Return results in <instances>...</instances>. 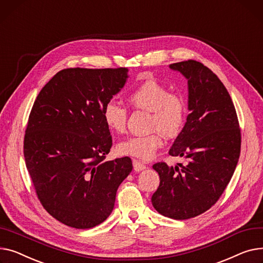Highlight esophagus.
Instances as JSON below:
<instances>
[{
	"label": "esophagus",
	"mask_w": 263,
	"mask_h": 263,
	"mask_svg": "<svg viewBox=\"0 0 263 263\" xmlns=\"http://www.w3.org/2000/svg\"><path fill=\"white\" fill-rule=\"evenodd\" d=\"M133 164H134V170L136 172H141L146 167L145 164H143L142 162H140L139 160H133Z\"/></svg>",
	"instance_id": "34e87169"
}]
</instances>
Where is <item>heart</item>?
<instances>
[{
  "instance_id": "b5f03b06",
  "label": "heart",
  "mask_w": 263,
  "mask_h": 263,
  "mask_svg": "<svg viewBox=\"0 0 263 263\" xmlns=\"http://www.w3.org/2000/svg\"><path fill=\"white\" fill-rule=\"evenodd\" d=\"M128 101L139 109L151 112L149 128L157 129L148 135L134 136L118 144L121 155L142 160L151 159L162 145L160 133L174 138L181 132L186 121L187 107L183 99L155 80H148L134 89ZM103 120L106 126L116 134L126 129L127 109L116 102H108L103 108Z\"/></svg>"
}]
</instances>
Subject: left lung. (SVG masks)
Listing matches in <instances>:
<instances>
[{"instance_id":"left-lung-1","label":"left lung","mask_w":263,"mask_h":263,"mask_svg":"<svg viewBox=\"0 0 263 263\" xmlns=\"http://www.w3.org/2000/svg\"><path fill=\"white\" fill-rule=\"evenodd\" d=\"M168 67L188 81L190 114L168 151L187 163L153 165L160 183L152 204L164 217L187 220L207 211L224 192L239 160L241 133L228 91L210 69L195 60Z\"/></svg>"}]
</instances>
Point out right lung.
<instances>
[{
  "label": "right lung",
  "mask_w": 263,
  "mask_h": 263,
  "mask_svg": "<svg viewBox=\"0 0 263 263\" xmlns=\"http://www.w3.org/2000/svg\"><path fill=\"white\" fill-rule=\"evenodd\" d=\"M126 68L59 71L33 105L24 158L40 203L63 224L88 229L109 217L129 157L105 161L112 140L103 108L128 79Z\"/></svg>",
  "instance_id": "1"
}]
</instances>
